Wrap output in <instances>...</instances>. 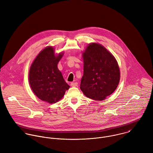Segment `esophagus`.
Returning a JSON list of instances; mask_svg holds the SVG:
<instances>
[{
    "label": "esophagus",
    "mask_w": 153,
    "mask_h": 153,
    "mask_svg": "<svg viewBox=\"0 0 153 153\" xmlns=\"http://www.w3.org/2000/svg\"><path fill=\"white\" fill-rule=\"evenodd\" d=\"M70 85L72 87H76V86H77L78 85V83L77 82H72V83H71Z\"/></svg>",
    "instance_id": "obj_1"
}]
</instances>
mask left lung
Instances as JSON below:
<instances>
[{"mask_svg":"<svg viewBox=\"0 0 153 153\" xmlns=\"http://www.w3.org/2000/svg\"><path fill=\"white\" fill-rule=\"evenodd\" d=\"M83 76L80 89L88 98L102 101L117 88L120 70L113 55L103 46L91 43L83 53Z\"/></svg>","mask_w":153,"mask_h":153,"instance_id":"left-lung-1","label":"left lung"}]
</instances>
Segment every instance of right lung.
I'll return each instance as SVG.
<instances>
[{"label":"right lung","mask_w":153,"mask_h":153,"mask_svg":"<svg viewBox=\"0 0 153 153\" xmlns=\"http://www.w3.org/2000/svg\"><path fill=\"white\" fill-rule=\"evenodd\" d=\"M63 54L55 56L52 47L42 51L33 61L29 71V83L34 94L50 104L61 100L70 86L64 80L57 64Z\"/></svg>","instance_id":"obj_1"}]
</instances>
